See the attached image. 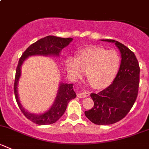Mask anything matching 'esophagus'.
Masks as SVG:
<instances>
[{
	"label": "esophagus",
	"instance_id": "34e87169",
	"mask_svg": "<svg viewBox=\"0 0 149 149\" xmlns=\"http://www.w3.org/2000/svg\"><path fill=\"white\" fill-rule=\"evenodd\" d=\"M89 95H90V93H89V92H83L78 94L77 96L79 98H84V97H89Z\"/></svg>",
	"mask_w": 149,
	"mask_h": 149
}]
</instances>
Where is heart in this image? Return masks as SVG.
Instances as JSON below:
<instances>
[{
  "mask_svg": "<svg viewBox=\"0 0 149 149\" xmlns=\"http://www.w3.org/2000/svg\"><path fill=\"white\" fill-rule=\"evenodd\" d=\"M120 65V57L114 50L99 47H87L79 50L76 58L68 57L65 62L68 73L79 77L86 72V79L93 87L105 89L114 79Z\"/></svg>",
  "mask_w": 149,
  "mask_h": 149,
  "instance_id": "heart-1",
  "label": "heart"
}]
</instances>
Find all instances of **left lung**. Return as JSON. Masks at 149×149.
Wrapping results in <instances>:
<instances>
[{"label": "left lung", "mask_w": 149, "mask_h": 149, "mask_svg": "<svg viewBox=\"0 0 149 149\" xmlns=\"http://www.w3.org/2000/svg\"><path fill=\"white\" fill-rule=\"evenodd\" d=\"M113 43L121 54V65L116 78L109 86L99 93H91L94 107L84 112L92 123L98 125L114 124L123 119L133 106L138 93L140 67L135 54L119 41Z\"/></svg>", "instance_id": "8db88e82"}]
</instances>
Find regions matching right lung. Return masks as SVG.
<instances>
[{"mask_svg": "<svg viewBox=\"0 0 149 149\" xmlns=\"http://www.w3.org/2000/svg\"><path fill=\"white\" fill-rule=\"evenodd\" d=\"M73 41L72 38H60L54 36H48L38 40L30 45L22 55L19 59L16 70L15 81H14V95L16 100L23 114L31 122L39 125H51L57 122L65 111L67 105L70 100L74 99L76 94L73 90V84H65L60 82L57 96L49 109L44 113H33L23 108L19 97L18 84L22 76V66L26 59L32 56H45V57H60L63 49L70 44Z\"/></svg>", "mask_w": 149, "mask_h": 149, "instance_id": "obj_1", "label": "right lung"}]
</instances>
